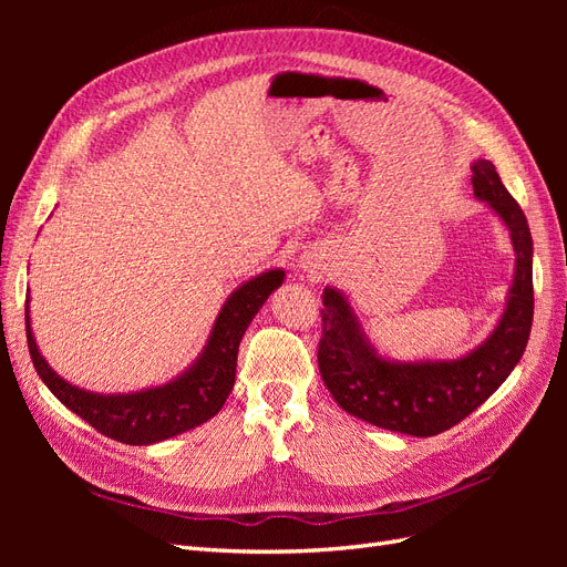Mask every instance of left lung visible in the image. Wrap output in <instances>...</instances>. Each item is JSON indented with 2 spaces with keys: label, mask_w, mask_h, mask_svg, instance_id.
<instances>
[{
  "label": "left lung",
  "mask_w": 567,
  "mask_h": 567,
  "mask_svg": "<svg viewBox=\"0 0 567 567\" xmlns=\"http://www.w3.org/2000/svg\"><path fill=\"white\" fill-rule=\"evenodd\" d=\"M473 194L502 217L516 250L506 310L477 350L452 362H388L373 350L346 296L323 290L319 371L348 414L385 431L431 437L450 431L483 404L520 362L535 315L532 236L525 213L489 161H475Z\"/></svg>",
  "instance_id": "left-lung-1"
}]
</instances>
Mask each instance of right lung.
I'll use <instances>...</instances> for the list:
<instances>
[{
  "mask_svg": "<svg viewBox=\"0 0 567 567\" xmlns=\"http://www.w3.org/2000/svg\"><path fill=\"white\" fill-rule=\"evenodd\" d=\"M284 269H271L238 286L217 315L208 346L196 359V364L167 385L132 394H94L90 390H80L63 381L44 362L38 342L32 338L30 317L25 315L32 364L44 385L54 392V398L96 427L101 435L125 444L163 442L210 421L225 406L236 381V357L241 338L271 290L284 284Z\"/></svg>",
  "mask_w": 567,
  "mask_h": 567,
  "instance_id": "right-lung-1",
  "label": "right lung"
}]
</instances>
